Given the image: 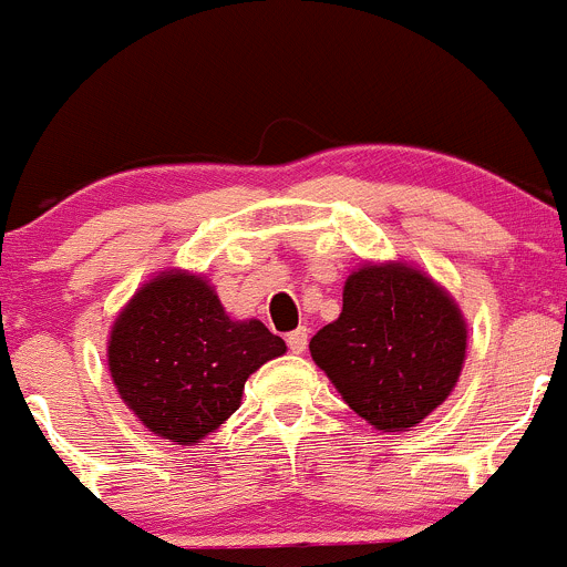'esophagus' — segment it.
I'll return each mask as SVG.
<instances>
[{
	"label": "esophagus",
	"instance_id": "obj_1",
	"mask_svg": "<svg viewBox=\"0 0 567 567\" xmlns=\"http://www.w3.org/2000/svg\"><path fill=\"white\" fill-rule=\"evenodd\" d=\"M286 343H289V349L295 354L306 352V347H308V330H306V327H297V330H291L289 336H286Z\"/></svg>",
	"mask_w": 567,
	"mask_h": 567
}]
</instances>
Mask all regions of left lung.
I'll return each mask as SVG.
<instances>
[{
    "label": "left lung",
    "instance_id": "obj_1",
    "mask_svg": "<svg viewBox=\"0 0 567 567\" xmlns=\"http://www.w3.org/2000/svg\"><path fill=\"white\" fill-rule=\"evenodd\" d=\"M308 349L373 429L410 431L456 388L466 322L456 300L417 267L363 265L343 284L341 317Z\"/></svg>",
    "mask_w": 567,
    "mask_h": 567
}]
</instances>
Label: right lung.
<instances>
[{
	"instance_id": "right-lung-1",
	"label": "right lung",
	"mask_w": 567,
	"mask_h": 567,
	"mask_svg": "<svg viewBox=\"0 0 567 567\" xmlns=\"http://www.w3.org/2000/svg\"><path fill=\"white\" fill-rule=\"evenodd\" d=\"M284 352V338L259 319H229L202 276L166 270L116 317L109 371L127 410L150 431L194 445L237 412L245 379Z\"/></svg>"
}]
</instances>
